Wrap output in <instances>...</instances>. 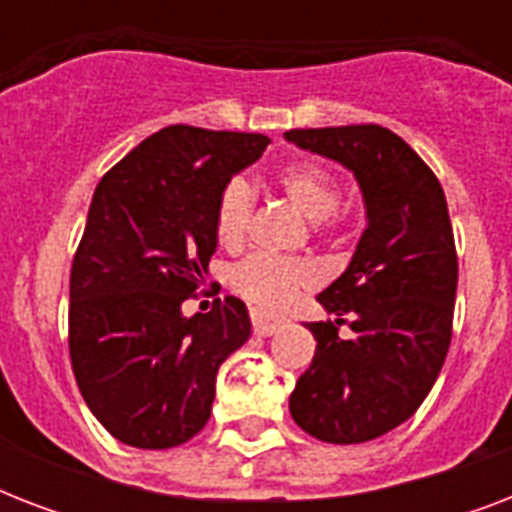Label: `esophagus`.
I'll return each mask as SVG.
<instances>
[{"mask_svg": "<svg viewBox=\"0 0 512 512\" xmlns=\"http://www.w3.org/2000/svg\"><path fill=\"white\" fill-rule=\"evenodd\" d=\"M281 327H284V319H279V316H271V313L263 311H252V329H255V335L271 337L276 335Z\"/></svg>", "mask_w": 512, "mask_h": 512, "instance_id": "obj_1", "label": "esophagus"}]
</instances>
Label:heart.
<instances>
[{
	"instance_id": "obj_1",
	"label": "heart",
	"mask_w": 512,
	"mask_h": 512,
	"mask_svg": "<svg viewBox=\"0 0 512 512\" xmlns=\"http://www.w3.org/2000/svg\"><path fill=\"white\" fill-rule=\"evenodd\" d=\"M281 191L287 199L303 212L311 223H321L335 215L340 204V183L337 177L316 162H292L279 172ZM252 185L244 177H233L225 185L217 201L215 231L217 241L223 247H236L244 239L247 231L249 212H252ZM316 271L308 263L300 260H281V257L252 255L233 271L231 284L241 297L249 303L276 311L295 300V295L303 287L313 284Z\"/></svg>"
}]
</instances>
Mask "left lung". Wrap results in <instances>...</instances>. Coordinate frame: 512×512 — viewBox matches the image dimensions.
<instances>
[{
  "label": "left lung",
  "instance_id": "8db88e82",
  "mask_svg": "<svg viewBox=\"0 0 512 512\" xmlns=\"http://www.w3.org/2000/svg\"><path fill=\"white\" fill-rule=\"evenodd\" d=\"M284 138L353 172L366 212L348 268L316 297L335 324H305L316 353L289 412L319 441L364 444L420 409L452 342L457 252L444 188L380 124L289 130ZM340 315L351 319L348 341L336 335Z\"/></svg>",
  "mask_w": 512,
  "mask_h": 512
}]
</instances>
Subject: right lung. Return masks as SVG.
<instances>
[{
  "label": "right lung",
  "mask_w": 512,
  "mask_h": 512,
  "mask_svg": "<svg viewBox=\"0 0 512 512\" xmlns=\"http://www.w3.org/2000/svg\"><path fill=\"white\" fill-rule=\"evenodd\" d=\"M268 138L172 124L132 148L92 193L71 268L68 348L98 422L135 449L185 444L209 420L217 369L252 335L239 297L185 316L207 284L215 215Z\"/></svg>",
  "instance_id": "obj_1"
}]
</instances>
